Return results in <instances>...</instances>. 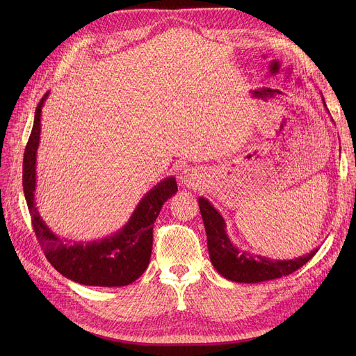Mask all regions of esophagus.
Segmentation results:
<instances>
[{"mask_svg": "<svg viewBox=\"0 0 356 356\" xmlns=\"http://www.w3.org/2000/svg\"><path fill=\"white\" fill-rule=\"evenodd\" d=\"M180 181H181V184H184V186H195V183L197 181L196 180V175L193 173V172H191V170H184L183 173H181V176H180Z\"/></svg>", "mask_w": 356, "mask_h": 356, "instance_id": "34e87169", "label": "esophagus"}]
</instances>
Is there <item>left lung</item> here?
Segmentation results:
<instances>
[{
	"label": "left lung",
	"instance_id": "1",
	"mask_svg": "<svg viewBox=\"0 0 356 356\" xmlns=\"http://www.w3.org/2000/svg\"><path fill=\"white\" fill-rule=\"evenodd\" d=\"M323 104L326 106L325 99ZM199 208L204 231H207L208 236L211 263L222 277L231 280V282L251 284L289 275L303 267L317 252L316 248L307 255L282 261L241 251L228 238L225 231V220H223L222 215L212 207L211 202L204 197H199Z\"/></svg>",
	"mask_w": 356,
	"mask_h": 356
}]
</instances>
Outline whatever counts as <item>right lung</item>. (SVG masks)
Wrapping results in <instances>:
<instances>
[{
    "mask_svg": "<svg viewBox=\"0 0 356 356\" xmlns=\"http://www.w3.org/2000/svg\"><path fill=\"white\" fill-rule=\"evenodd\" d=\"M47 95L49 92L35 106L23 159V189L37 241L49 263L72 282L99 287L128 286L148 267L153 250V225L164 202L177 192L176 179L167 177L147 192L127 225L114 235L85 244L56 236L37 212L34 202L35 156L40 141L42 108Z\"/></svg>",
    "mask_w": 356,
    "mask_h": 356,
    "instance_id": "obj_1",
    "label": "right lung"
}]
</instances>
